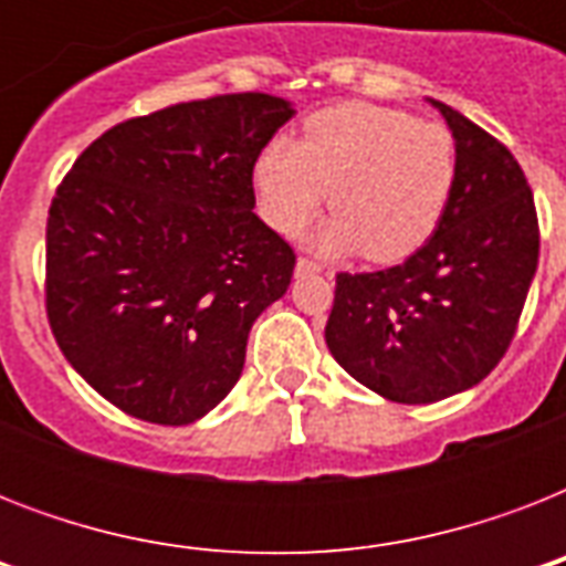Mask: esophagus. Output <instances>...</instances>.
Here are the masks:
<instances>
[{"label": "esophagus", "mask_w": 566, "mask_h": 566, "mask_svg": "<svg viewBox=\"0 0 566 566\" xmlns=\"http://www.w3.org/2000/svg\"><path fill=\"white\" fill-rule=\"evenodd\" d=\"M319 270H323V266L308 261V258H300V261H296V275H311V273H319Z\"/></svg>", "instance_id": "esophagus-1"}]
</instances>
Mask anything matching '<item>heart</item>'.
Returning <instances> with one entry per match:
<instances>
[{"label":"heart","mask_w":566,"mask_h":566,"mask_svg":"<svg viewBox=\"0 0 566 566\" xmlns=\"http://www.w3.org/2000/svg\"><path fill=\"white\" fill-rule=\"evenodd\" d=\"M252 181L258 213L279 234L300 231L328 199L337 213L311 234L314 249L326 255L361 249L376 264H394L438 229L455 185V144L438 123L346 102L314 114L302 144L270 140Z\"/></svg>","instance_id":"b5f03b06"}]
</instances>
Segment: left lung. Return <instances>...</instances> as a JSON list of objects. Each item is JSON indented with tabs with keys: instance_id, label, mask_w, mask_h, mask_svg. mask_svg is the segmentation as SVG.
Listing matches in <instances>:
<instances>
[{
	"instance_id": "obj_1",
	"label": "left lung",
	"mask_w": 566,
	"mask_h": 566,
	"mask_svg": "<svg viewBox=\"0 0 566 566\" xmlns=\"http://www.w3.org/2000/svg\"><path fill=\"white\" fill-rule=\"evenodd\" d=\"M455 185L438 229L378 273L337 275L326 344L355 381L426 405L479 385L517 332L537 270V213L514 155L443 102Z\"/></svg>"
}]
</instances>
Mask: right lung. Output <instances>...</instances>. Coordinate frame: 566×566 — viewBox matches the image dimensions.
<instances>
[{
	"mask_svg": "<svg viewBox=\"0 0 566 566\" xmlns=\"http://www.w3.org/2000/svg\"><path fill=\"white\" fill-rule=\"evenodd\" d=\"M296 114L270 93L181 102L93 140L46 222V311L87 385L188 426L238 385L252 323L296 255L258 217L252 167Z\"/></svg>",
	"mask_w": 566,
	"mask_h": 566,
	"instance_id": "add662e5",
	"label": "right lung"
}]
</instances>
